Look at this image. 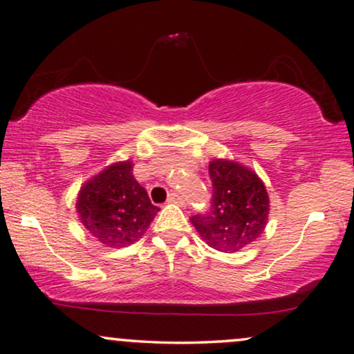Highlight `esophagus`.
<instances>
[{"mask_svg": "<svg viewBox=\"0 0 354 354\" xmlns=\"http://www.w3.org/2000/svg\"><path fill=\"white\" fill-rule=\"evenodd\" d=\"M168 203H169V204L183 205V198H181L180 194H176V192H171V194L168 196Z\"/></svg>", "mask_w": 354, "mask_h": 354, "instance_id": "34e87169", "label": "esophagus"}]
</instances>
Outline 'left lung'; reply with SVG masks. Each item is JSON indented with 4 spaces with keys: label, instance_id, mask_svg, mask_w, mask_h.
<instances>
[{
    "label": "left lung",
    "instance_id": "left-lung-1",
    "mask_svg": "<svg viewBox=\"0 0 354 354\" xmlns=\"http://www.w3.org/2000/svg\"><path fill=\"white\" fill-rule=\"evenodd\" d=\"M212 205L207 214L191 217V223L210 248L235 253L253 243L265 232L270 216V196L253 169L234 160L209 163Z\"/></svg>",
    "mask_w": 354,
    "mask_h": 354
}]
</instances>
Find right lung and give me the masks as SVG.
Wrapping results in <instances>:
<instances>
[{
  "label": "right lung",
  "instance_id": "right-lung-1",
  "mask_svg": "<svg viewBox=\"0 0 354 354\" xmlns=\"http://www.w3.org/2000/svg\"><path fill=\"white\" fill-rule=\"evenodd\" d=\"M132 171L131 160L113 163L80 187V222L104 247L122 248L136 243L160 210L150 203Z\"/></svg>",
  "mask_w": 354,
  "mask_h": 354
}]
</instances>
